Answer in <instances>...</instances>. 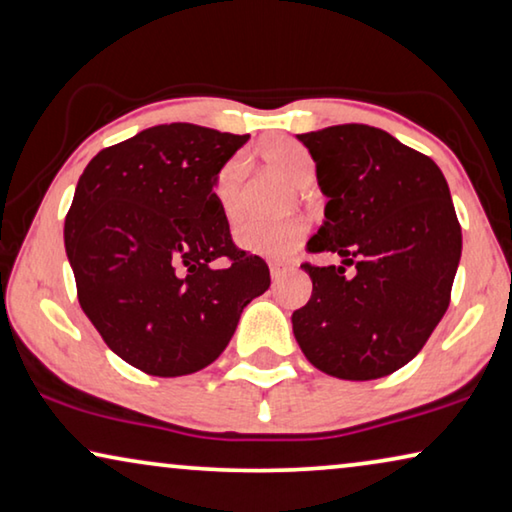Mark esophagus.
<instances>
[{
	"label": "esophagus",
	"instance_id": "34e87169",
	"mask_svg": "<svg viewBox=\"0 0 512 512\" xmlns=\"http://www.w3.org/2000/svg\"><path fill=\"white\" fill-rule=\"evenodd\" d=\"M269 269H271V278L273 280H280L282 276H287V271H292V264L289 262H269Z\"/></svg>",
	"mask_w": 512,
	"mask_h": 512
}]
</instances>
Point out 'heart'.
Wrapping results in <instances>:
<instances>
[{
  "label": "heart",
  "mask_w": 512,
  "mask_h": 512,
  "mask_svg": "<svg viewBox=\"0 0 512 512\" xmlns=\"http://www.w3.org/2000/svg\"><path fill=\"white\" fill-rule=\"evenodd\" d=\"M264 158L271 167L280 172L292 186L310 188L317 177L315 160L303 144L278 137L264 144ZM250 170V160L246 154H234L227 158L213 181V197L227 220H236L243 209V186H246ZM308 236V223L303 218L292 216L282 220H257L248 218L236 227L234 239L248 253L266 257V259H287L301 248Z\"/></svg>",
  "instance_id": "obj_1"
}]
</instances>
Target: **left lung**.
<instances>
[{
  "mask_svg": "<svg viewBox=\"0 0 512 512\" xmlns=\"http://www.w3.org/2000/svg\"><path fill=\"white\" fill-rule=\"evenodd\" d=\"M299 140L329 197L308 250L338 253L342 266L301 264L312 296L292 315L296 342L331 377L393 375L451 303L462 255L451 190L432 158L375 126H331Z\"/></svg>",
  "mask_w": 512,
  "mask_h": 512,
  "instance_id": "1",
  "label": "left lung"
}]
</instances>
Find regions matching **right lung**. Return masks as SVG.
<instances>
[{"instance_id":"add662e5","label":"right lung","mask_w":512,"mask_h":512,"mask_svg":"<svg viewBox=\"0 0 512 512\" xmlns=\"http://www.w3.org/2000/svg\"><path fill=\"white\" fill-rule=\"evenodd\" d=\"M248 137L147 128L98 151L75 188L64 241L78 301L105 345L147 375L207 368L271 285L213 197L218 170Z\"/></svg>"}]
</instances>
